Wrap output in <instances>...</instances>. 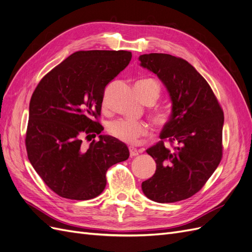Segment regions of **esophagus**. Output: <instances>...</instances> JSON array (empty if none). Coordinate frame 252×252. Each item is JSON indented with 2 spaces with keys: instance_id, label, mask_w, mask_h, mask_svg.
<instances>
[{
  "instance_id": "1",
  "label": "esophagus",
  "mask_w": 252,
  "mask_h": 252,
  "mask_svg": "<svg viewBox=\"0 0 252 252\" xmlns=\"http://www.w3.org/2000/svg\"><path fill=\"white\" fill-rule=\"evenodd\" d=\"M129 154H130V157L131 158H133V157H136V156H139V150H136L135 148H133V147H129Z\"/></svg>"
}]
</instances>
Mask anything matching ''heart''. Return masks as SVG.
I'll return each instance as SVG.
<instances>
[{
    "label": "heart",
    "mask_w": 252,
    "mask_h": 252,
    "mask_svg": "<svg viewBox=\"0 0 252 252\" xmlns=\"http://www.w3.org/2000/svg\"><path fill=\"white\" fill-rule=\"evenodd\" d=\"M139 94L143 101L150 98L154 103L158 100L159 95L158 84L151 80H144L138 83ZM152 120L158 126H164L169 121V113L164 109H157L152 113ZM109 132L112 136L127 144H133L142 135L147 134L148 126L139 121L121 119L113 121L109 125Z\"/></svg>",
    "instance_id": "obj_1"
}]
</instances>
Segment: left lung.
I'll return each mask as SVG.
<instances>
[{"label": "left lung", "instance_id": "1", "mask_svg": "<svg viewBox=\"0 0 252 252\" xmlns=\"http://www.w3.org/2000/svg\"><path fill=\"white\" fill-rule=\"evenodd\" d=\"M139 60L163 82L172 102L162 141L146 150L157 169L142 183V190L158 203L186 200L200 191L220 162L224 112L207 81L187 61L166 53L142 55ZM166 138L177 146L166 149Z\"/></svg>", "mask_w": 252, "mask_h": 252}]
</instances>
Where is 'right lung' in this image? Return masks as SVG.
I'll list each match as a JSON object with an SVG mask.
<instances>
[{"instance_id": "add662e5", "label": "right lung", "mask_w": 252, "mask_h": 252, "mask_svg": "<svg viewBox=\"0 0 252 252\" xmlns=\"http://www.w3.org/2000/svg\"><path fill=\"white\" fill-rule=\"evenodd\" d=\"M125 50L77 51L37 84L29 104L26 150L29 162L53 192L90 200L106 186V172L126 161V144L100 134L88 149L81 138L100 134L105 87L131 60ZM97 121H94V119Z\"/></svg>"}]
</instances>
